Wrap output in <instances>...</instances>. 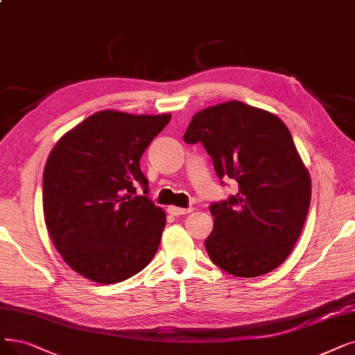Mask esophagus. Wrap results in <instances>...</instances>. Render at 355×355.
<instances>
[{
	"label": "esophagus",
	"mask_w": 355,
	"mask_h": 355,
	"mask_svg": "<svg viewBox=\"0 0 355 355\" xmlns=\"http://www.w3.org/2000/svg\"><path fill=\"white\" fill-rule=\"evenodd\" d=\"M167 211H168V214H172V216H185V214L192 212V208H179V207L172 205L167 208Z\"/></svg>",
	"instance_id": "1"
}]
</instances>
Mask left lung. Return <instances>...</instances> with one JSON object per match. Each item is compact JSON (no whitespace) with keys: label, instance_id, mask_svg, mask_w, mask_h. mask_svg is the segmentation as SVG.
<instances>
[{"label":"left lung","instance_id":"8db88e82","mask_svg":"<svg viewBox=\"0 0 355 355\" xmlns=\"http://www.w3.org/2000/svg\"><path fill=\"white\" fill-rule=\"evenodd\" d=\"M201 143L217 175L234 179L236 195L212 204L214 229L205 240L211 261L234 277L274 271L299 240L311 180L293 137L274 113L230 101L192 116L183 135Z\"/></svg>","mask_w":355,"mask_h":355}]
</instances>
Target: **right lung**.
Instances as JSON below:
<instances>
[{"mask_svg":"<svg viewBox=\"0 0 355 355\" xmlns=\"http://www.w3.org/2000/svg\"><path fill=\"white\" fill-rule=\"evenodd\" d=\"M170 118L101 110L52 148L42 185L45 224L65 263L84 278L125 281L157 252L166 214L146 196L139 159ZM138 182L144 196L136 195Z\"/></svg>","mask_w":355,"mask_h":355,"instance_id":"1","label":"right lung"}]
</instances>
